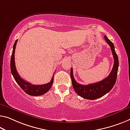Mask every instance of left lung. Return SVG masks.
I'll list each match as a JSON object with an SVG mask.
<instances>
[{
    "mask_svg": "<svg viewBox=\"0 0 130 130\" xmlns=\"http://www.w3.org/2000/svg\"><path fill=\"white\" fill-rule=\"evenodd\" d=\"M104 38L107 44L110 47L111 52L113 55V58L115 60L112 70L108 76L103 80L98 83L87 85H82L77 83V81L75 80L73 75V69L72 68L71 69L70 76L73 88L78 95L84 99L95 100L103 96L113 88L116 81L119 64L118 56L115 52V46L113 43L107 38L106 36H104Z\"/></svg>",
    "mask_w": 130,
    "mask_h": 130,
    "instance_id": "obj_1",
    "label": "left lung"
}]
</instances>
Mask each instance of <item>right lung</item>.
I'll use <instances>...</instances> for the list:
<instances>
[{
	"mask_svg": "<svg viewBox=\"0 0 130 130\" xmlns=\"http://www.w3.org/2000/svg\"><path fill=\"white\" fill-rule=\"evenodd\" d=\"M18 40L17 39L14 42V44L13 45V52H12V55L11 57L10 60V69L12 75L14 78L15 81L18 84L20 87L21 88V89L27 93L28 95L31 96H40L42 95L44 93H46L48 91L53 84V77L52 78L51 81L49 83L45 84L43 85H32L28 82L25 81L20 76L19 73H17V71L15 68V60H14V53H15V49L16 46V44Z\"/></svg>",
	"mask_w": 130,
	"mask_h": 130,
	"instance_id": "1",
	"label": "right lung"
}]
</instances>
